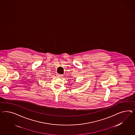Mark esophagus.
Masks as SVG:
<instances>
[{"label":"esophagus","instance_id":"34e87169","mask_svg":"<svg viewBox=\"0 0 135 135\" xmlns=\"http://www.w3.org/2000/svg\"><path fill=\"white\" fill-rule=\"evenodd\" d=\"M57 77H59V78H61V77H62V75H61V74H57Z\"/></svg>","mask_w":135,"mask_h":135}]
</instances>
